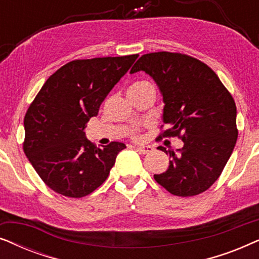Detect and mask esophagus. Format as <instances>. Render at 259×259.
<instances>
[{
    "instance_id": "1",
    "label": "esophagus",
    "mask_w": 259,
    "mask_h": 259,
    "mask_svg": "<svg viewBox=\"0 0 259 259\" xmlns=\"http://www.w3.org/2000/svg\"><path fill=\"white\" fill-rule=\"evenodd\" d=\"M136 150L139 152L140 154H146V153H150V152L153 151V147L152 146H136Z\"/></svg>"
}]
</instances>
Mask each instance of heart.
I'll return each mask as SVG.
<instances>
[{"label": "heart", "mask_w": 259, "mask_h": 259, "mask_svg": "<svg viewBox=\"0 0 259 259\" xmlns=\"http://www.w3.org/2000/svg\"><path fill=\"white\" fill-rule=\"evenodd\" d=\"M146 84H150V83L146 82V81H139V82L133 83L132 86H131V88H137V87H141V86H146Z\"/></svg>", "instance_id": "b5f03b06"}]
</instances>
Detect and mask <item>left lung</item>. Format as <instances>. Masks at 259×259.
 Masks as SVG:
<instances>
[{"mask_svg": "<svg viewBox=\"0 0 259 259\" xmlns=\"http://www.w3.org/2000/svg\"><path fill=\"white\" fill-rule=\"evenodd\" d=\"M143 70L160 91L164 101L162 137L182 138L184 146L166 151L168 168L154 179L169 193L197 196L219 178L235 148L238 131L233 98L213 70L179 53L145 54L131 74ZM161 138V136L159 137Z\"/></svg>", "mask_w": 259, "mask_h": 259, "instance_id": "obj_1", "label": "left lung"}]
</instances>
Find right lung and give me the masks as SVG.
<instances>
[{
    "mask_svg": "<svg viewBox=\"0 0 259 259\" xmlns=\"http://www.w3.org/2000/svg\"><path fill=\"white\" fill-rule=\"evenodd\" d=\"M138 54L75 60L56 70L24 116L23 150L46 185L62 196L81 198L107 179L126 145L98 148L84 128Z\"/></svg>",
    "mask_w": 259,
    "mask_h": 259,
    "instance_id": "right-lung-1",
    "label": "right lung"
}]
</instances>
